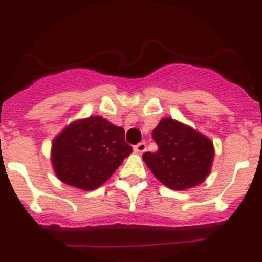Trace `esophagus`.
Here are the masks:
<instances>
[{"mask_svg":"<svg viewBox=\"0 0 262 262\" xmlns=\"http://www.w3.org/2000/svg\"><path fill=\"white\" fill-rule=\"evenodd\" d=\"M145 149H147V144H145L144 142L138 143V144H136L135 147H134V151H135L136 154H139V155H142L143 152L145 151Z\"/></svg>","mask_w":262,"mask_h":262,"instance_id":"obj_1","label":"esophagus"}]
</instances>
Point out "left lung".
Instances as JSON below:
<instances>
[{
	"instance_id": "8db88e82",
	"label": "left lung",
	"mask_w": 262,
	"mask_h": 262,
	"mask_svg": "<svg viewBox=\"0 0 262 262\" xmlns=\"http://www.w3.org/2000/svg\"><path fill=\"white\" fill-rule=\"evenodd\" d=\"M157 152H145L143 160L161 184L185 190L202 184L210 173L214 147L195 129L164 118L152 131Z\"/></svg>"
}]
</instances>
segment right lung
<instances>
[{
	"instance_id": "right-lung-1",
	"label": "right lung",
	"mask_w": 262,
	"mask_h": 262,
	"mask_svg": "<svg viewBox=\"0 0 262 262\" xmlns=\"http://www.w3.org/2000/svg\"><path fill=\"white\" fill-rule=\"evenodd\" d=\"M131 152L122 127L102 117H90L69 124L53 140L52 165L64 184L94 190Z\"/></svg>"
}]
</instances>
